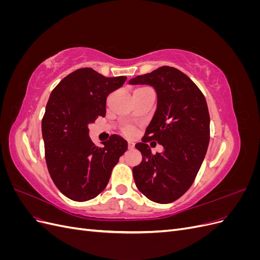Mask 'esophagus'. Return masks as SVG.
<instances>
[{
	"mask_svg": "<svg viewBox=\"0 0 260 260\" xmlns=\"http://www.w3.org/2000/svg\"><path fill=\"white\" fill-rule=\"evenodd\" d=\"M128 148L129 149L135 148V142H132V141H129V142H128Z\"/></svg>",
	"mask_w": 260,
	"mask_h": 260,
	"instance_id": "obj_1",
	"label": "esophagus"
}]
</instances>
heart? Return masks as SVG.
Segmentation results:
<instances>
[{"label":"heart","mask_w":260,"mask_h":260,"mask_svg":"<svg viewBox=\"0 0 260 260\" xmlns=\"http://www.w3.org/2000/svg\"><path fill=\"white\" fill-rule=\"evenodd\" d=\"M142 89H144V88H142ZM138 90H141V89H138ZM124 133H125V135H127V136H132L133 130H132L131 128H127V129L124 130Z\"/></svg>","instance_id":"1"}]
</instances>
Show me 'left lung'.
I'll return each instance as SVG.
<instances>
[{
    "label": "left lung",
    "mask_w": 260,
    "mask_h": 260,
    "mask_svg": "<svg viewBox=\"0 0 260 260\" xmlns=\"http://www.w3.org/2000/svg\"><path fill=\"white\" fill-rule=\"evenodd\" d=\"M129 83L153 86L157 95L143 143L136 144L142 161L133 168V178L148 200L171 203L192 185L205 158L210 124L206 100L190 78L169 66L138 76ZM151 139L163 145L161 153L151 154L146 144Z\"/></svg>",
    "instance_id": "obj_1"
}]
</instances>
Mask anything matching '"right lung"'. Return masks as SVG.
Returning <instances> with one entry per match:
<instances>
[{
    "label": "right lung",
    "mask_w": 260,
    "mask_h": 260,
    "mask_svg": "<svg viewBox=\"0 0 260 260\" xmlns=\"http://www.w3.org/2000/svg\"><path fill=\"white\" fill-rule=\"evenodd\" d=\"M125 79L81 68L64 78L51 93L42 119L45 160L53 182L70 200L96 198L127 151L128 142L119 136H112L103 147L94 145L89 136V124L105 116L107 96Z\"/></svg>",
    "instance_id": "obj_1"
}]
</instances>
